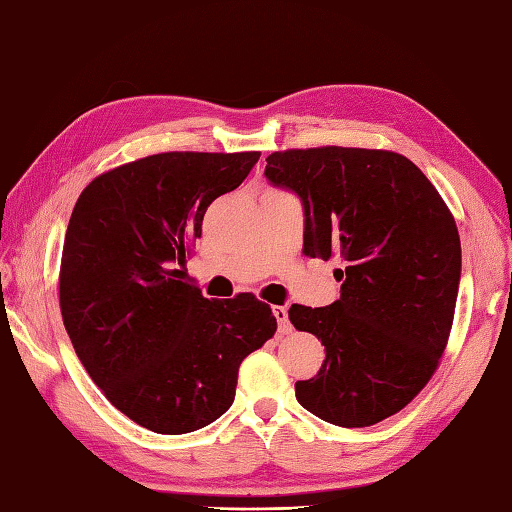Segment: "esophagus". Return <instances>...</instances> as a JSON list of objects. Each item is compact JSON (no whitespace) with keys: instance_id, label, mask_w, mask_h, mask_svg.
Returning <instances> with one entry per match:
<instances>
[{"instance_id":"esophagus-1","label":"esophagus","mask_w":512,"mask_h":512,"mask_svg":"<svg viewBox=\"0 0 512 512\" xmlns=\"http://www.w3.org/2000/svg\"><path fill=\"white\" fill-rule=\"evenodd\" d=\"M273 315H275L277 324H279V333L288 335L290 330H293V326H290V322H288V308L286 306H273Z\"/></svg>"}]
</instances>
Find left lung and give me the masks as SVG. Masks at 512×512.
<instances>
[{
  "label": "left lung",
  "instance_id": "left-lung-1",
  "mask_svg": "<svg viewBox=\"0 0 512 512\" xmlns=\"http://www.w3.org/2000/svg\"><path fill=\"white\" fill-rule=\"evenodd\" d=\"M264 175L302 197L308 257H337L342 297L293 304L297 330L322 339L319 373L295 384L310 413L373 426L422 393L442 362L462 273L455 217L408 157L377 148H288Z\"/></svg>",
  "mask_w": 512,
  "mask_h": 512
}]
</instances>
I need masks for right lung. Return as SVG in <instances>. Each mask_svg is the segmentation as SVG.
I'll use <instances>...</instances> for the list:
<instances>
[{"instance_id":"right-lung-1","label":"right lung","mask_w":512,"mask_h":512,"mask_svg":"<svg viewBox=\"0 0 512 512\" xmlns=\"http://www.w3.org/2000/svg\"><path fill=\"white\" fill-rule=\"evenodd\" d=\"M259 153L170 150L95 177L70 215L59 308L79 362L135 424L184 435L222 417L237 373L277 330L253 293L206 299L184 266L206 208Z\"/></svg>"}]
</instances>
